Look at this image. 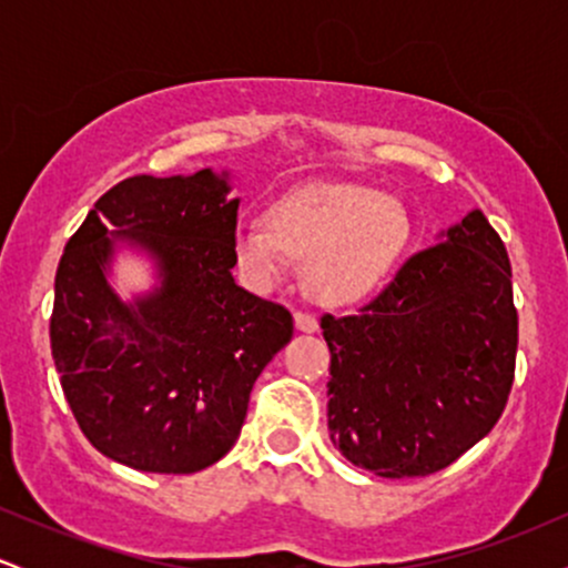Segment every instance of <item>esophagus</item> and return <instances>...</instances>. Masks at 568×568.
<instances>
[{
    "label": "esophagus",
    "instance_id": "1",
    "mask_svg": "<svg viewBox=\"0 0 568 568\" xmlns=\"http://www.w3.org/2000/svg\"><path fill=\"white\" fill-rule=\"evenodd\" d=\"M293 323H296V331H302V334H315L317 331V317L306 315V312H296V315H293Z\"/></svg>",
    "mask_w": 568,
    "mask_h": 568
}]
</instances>
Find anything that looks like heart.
<instances>
[{
    "label": "heart",
    "mask_w": 568,
    "mask_h": 568,
    "mask_svg": "<svg viewBox=\"0 0 568 568\" xmlns=\"http://www.w3.org/2000/svg\"><path fill=\"white\" fill-rule=\"evenodd\" d=\"M410 219L393 194L352 181H310L266 211V224L245 221L232 232V258L256 288H275L304 262V285L328 306L363 302L406 253Z\"/></svg>",
    "instance_id": "b5f03b06"
}]
</instances>
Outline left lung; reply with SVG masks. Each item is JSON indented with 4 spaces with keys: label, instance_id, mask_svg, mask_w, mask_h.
<instances>
[{
    "label": "left lung",
    "instance_id": "obj_1",
    "mask_svg": "<svg viewBox=\"0 0 568 568\" xmlns=\"http://www.w3.org/2000/svg\"><path fill=\"white\" fill-rule=\"evenodd\" d=\"M328 429L355 467L422 478L491 433L513 387L518 312L499 234L475 207L349 317L323 315Z\"/></svg>",
    "mask_w": 568,
    "mask_h": 568
}]
</instances>
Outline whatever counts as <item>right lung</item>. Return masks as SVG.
<instances>
[{
  "instance_id": "add662e5",
  "label": "right lung",
  "mask_w": 568,
  "mask_h": 568,
  "mask_svg": "<svg viewBox=\"0 0 568 568\" xmlns=\"http://www.w3.org/2000/svg\"><path fill=\"white\" fill-rule=\"evenodd\" d=\"M232 173L133 175L109 189L63 247L50 347L74 419L109 459L141 473L205 470L234 446L247 397L293 336L285 306L232 277ZM153 270L122 300L115 258Z\"/></svg>"
}]
</instances>
